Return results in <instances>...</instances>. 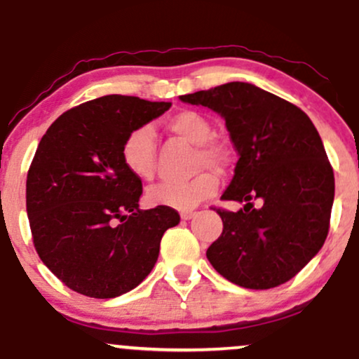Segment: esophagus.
Here are the masks:
<instances>
[{"label":"esophagus","mask_w":359,"mask_h":359,"mask_svg":"<svg viewBox=\"0 0 359 359\" xmlns=\"http://www.w3.org/2000/svg\"><path fill=\"white\" fill-rule=\"evenodd\" d=\"M194 216H196V212H192V211H184V212H180V217H182L184 221H189V219H192Z\"/></svg>","instance_id":"34e87169"}]
</instances>
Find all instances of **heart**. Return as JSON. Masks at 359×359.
I'll return each instance as SVG.
<instances>
[{
    "label": "heart",
    "instance_id": "b5f03b06",
    "mask_svg": "<svg viewBox=\"0 0 359 359\" xmlns=\"http://www.w3.org/2000/svg\"><path fill=\"white\" fill-rule=\"evenodd\" d=\"M165 128L185 142L196 145L194 168L203 170L184 182H162L148 189L147 201L177 211H191L219 187V177L233 163V154L226 143L212 138V125L208 116L194 109H180L165 119ZM121 160L131 175L151 179L155 170V137L150 126H137L126 135L121 145Z\"/></svg>",
    "mask_w": 359,
    "mask_h": 359
}]
</instances>
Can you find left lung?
<instances>
[{"label": "left lung", "mask_w": 359, "mask_h": 359, "mask_svg": "<svg viewBox=\"0 0 359 359\" xmlns=\"http://www.w3.org/2000/svg\"><path fill=\"white\" fill-rule=\"evenodd\" d=\"M219 113L238 158L216 209L222 233L205 255L219 275L253 290L294 278L323 248L329 233L334 172L316 126L295 104L248 84L228 82L180 96ZM264 205L255 210L252 201Z\"/></svg>", "instance_id": "left-lung-1"}]
</instances>
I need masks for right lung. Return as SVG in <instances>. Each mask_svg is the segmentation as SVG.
Instances as JSON below:
<instances>
[{
	"instance_id": "add662e5",
	"label": "right lung",
	"mask_w": 359,
	"mask_h": 359,
	"mask_svg": "<svg viewBox=\"0 0 359 359\" xmlns=\"http://www.w3.org/2000/svg\"><path fill=\"white\" fill-rule=\"evenodd\" d=\"M172 102L111 94L60 114L40 140L27 175L32 240L48 270L77 294L113 299L145 280L172 208L140 209L142 179L128 172L121 145L133 128Z\"/></svg>"
}]
</instances>
